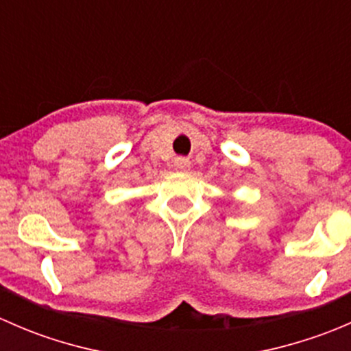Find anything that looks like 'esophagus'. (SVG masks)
<instances>
[{"label": "esophagus", "instance_id": "1", "mask_svg": "<svg viewBox=\"0 0 351 351\" xmlns=\"http://www.w3.org/2000/svg\"><path fill=\"white\" fill-rule=\"evenodd\" d=\"M175 168L178 171H186L190 168V161L186 158H176L175 159Z\"/></svg>", "mask_w": 351, "mask_h": 351}]
</instances>
